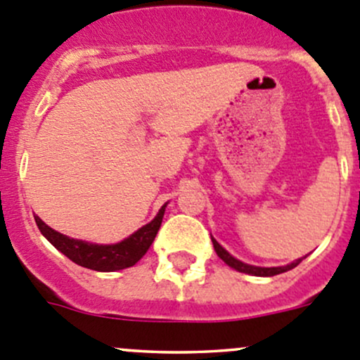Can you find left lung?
<instances>
[{"mask_svg":"<svg viewBox=\"0 0 360 360\" xmlns=\"http://www.w3.org/2000/svg\"><path fill=\"white\" fill-rule=\"evenodd\" d=\"M211 240H212V246H214V251L218 253V257L221 258L226 265H230V267L236 269V271H239V273L253 274V276H276V274L287 273V271H290V269L297 267L302 260V258H297L295 262H292V264H288V265H283V267H257V265L244 264V262L233 258L232 255H230L229 251H226L225 248H223L221 244L214 239V237H211Z\"/></svg>","mask_w":360,"mask_h":360,"instance_id":"obj_1","label":"left lung"}]
</instances>
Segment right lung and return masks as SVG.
I'll return each mask as SVG.
<instances>
[{
  "label": "right lung",
  "instance_id": "1",
  "mask_svg": "<svg viewBox=\"0 0 360 360\" xmlns=\"http://www.w3.org/2000/svg\"><path fill=\"white\" fill-rule=\"evenodd\" d=\"M165 207L167 204L162 205V209H160L153 221L141 226L137 232H134L130 237L116 244H93L80 239H72V237L63 236V233L52 230L38 216H34V221H37L38 229L44 233L45 239L56 250L61 251L65 257L75 262L77 265L100 271V273H112V271L131 267L144 257L146 251L149 250V246L155 240L156 233H158L163 214H165Z\"/></svg>",
  "mask_w": 360,
  "mask_h": 360
}]
</instances>
